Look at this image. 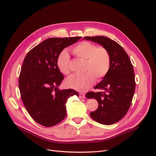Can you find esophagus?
I'll return each mask as SVG.
<instances>
[{
    "label": "esophagus",
    "mask_w": 156,
    "mask_h": 156,
    "mask_svg": "<svg viewBox=\"0 0 156 156\" xmlns=\"http://www.w3.org/2000/svg\"><path fill=\"white\" fill-rule=\"evenodd\" d=\"M79 97H80V98H85V95L83 94H79Z\"/></svg>",
    "instance_id": "1"
}]
</instances>
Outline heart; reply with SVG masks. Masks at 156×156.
<instances>
[{
	"label": "heart",
	"mask_w": 156,
	"mask_h": 156,
	"mask_svg": "<svg viewBox=\"0 0 156 156\" xmlns=\"http://www.w3.org/2000/svg\"><path fill=\"white\" fill-rule=\"evenodd\" d=\"M73 54L85 61L82 75H72L66 80L67 87L78 91H85L95 82V77L100 79L108 73L111 58L108 51L104 47L97 46L89 41H82L72 48ZM70 56L66 50L62 51L57 59L59 70L63 74L70 73Z\"/></svg>",
	"instance_id": "b5f03b06"
}]
</instances>
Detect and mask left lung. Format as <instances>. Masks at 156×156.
<instances>
[{"label":"left lung","instance_id":"obj_1","mask_svg":"<svg viewBox=\"0 0 156 156\" xmlns=\"http://www.w3.org/2000/svg\"><path fill=\"white\" fill-rule=\"evenodd\" d=\"M83 40L102 46L110 53V70L95 87L102 92H90L85 96L98 103L97 110L90 113L93 119L102 125L114 124L125 116L131 105L136 86L133 65L123 47L109 38L86 37Z\"/></svg>","mask_w":156,"mask_h":156}]
</instances>
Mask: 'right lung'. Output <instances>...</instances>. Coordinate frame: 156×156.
Instances as JSON below:
<instances>
[{
	"label": "right lung",
	"instance_id": "1",
	"mask_svg": "<svg viewBox=\"0 0 156 156\" xmlns=\"http://www.w3.org/2000/svg\"><path fill=\"white\" fill-rule=\"evenodd\" d=\"M80 38H48L30 50L24 59L19 81L21 98L31 118L45 127L63 120L68 98L79 96L73 89H58L64 76L58 67L57 59L65 48Z\"/></svg>",
	"mask_w": 156,
	"mask_h": 156
}]
</instances>
